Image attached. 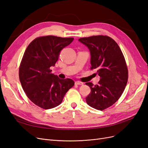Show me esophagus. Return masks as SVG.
Returning a JSON list of instances; mask_svg holds the SVG:
<instances>
[{"label": "esophagus", "mask_w": 148, "mask_h": 148, "mask_svg": "<svg viewBox=\"0 0 148 148\" xmlns=\"http://www.w3.org/2000/svg\"><path fill=\"white\" fill-rule=\"evenodd\" d=\"M75 84H77V85H83V83L79 82V81H77L75 82Z\"/></svg>", "instance_id": "1"}]
</instances>
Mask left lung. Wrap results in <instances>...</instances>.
Here are the masks:
<instances>
[{
	"mask_svg": "<svg viewBox=\"0 0 148 148\" xmlns=\"http://www.w3.org/2000/svg\"><path fill=\"white\" fill-rule=\"evenodd\" d=\"M78 41L89 49L91 69H96L100 77L98 84L86 83L91 90L86 102L94 109L103 110L119 100L126 86L128 71L125 57L117 43L107 36H92Z\"/></svg>",
	"mask_w": 148,
	"mask_h": 148,
	"instance_id": "left-lung-1",
	"label": "left lung"
}]
</instances>
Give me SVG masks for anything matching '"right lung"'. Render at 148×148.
Instances as JSON below:
<instances>
[{
    "mask_svg": "<svg viewBox=\"0 0 148 148\" xmlns=\"http://www.w3.org/2000/svg\"><path fill=\"white\" fill-rule=\"evenodd\" d=\"M73 38L46 36L34 39L26 48L19 68V78L27 97L44 109L54 108L75 82L60 79L51 73L62 49L73 41Z\"/></svg>",
    "mask_w": 148,
    "mask_h": 148,
    "instance_id": "right-lung-1",
    "label": "right lung"
}]
</instances>
